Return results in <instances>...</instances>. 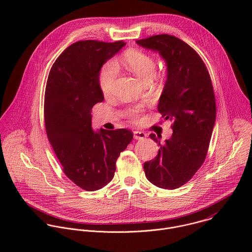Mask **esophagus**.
I'll list each match as a JSON object with an SVG mask.
<instances>
[{"instance_id": "1", "label": "esophagus", "mask_w": 252, "mask_h": 252, "mask_svg": "<svg viewBox=\"0 0 252 252\" xmlns=\"http://www.w3.org/2000/svg\"><path fill=\"white\" fill-rule=\"evenodd\" d=\"M147 133L143 132V131H139V130H134L133 131V137L135 139H142V138H146Z\"/></svg>"}]
</instances>
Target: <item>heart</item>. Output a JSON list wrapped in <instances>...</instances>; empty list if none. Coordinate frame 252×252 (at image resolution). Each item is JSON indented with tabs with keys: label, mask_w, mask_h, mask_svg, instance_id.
<instances>
[{
	"label": "heart",
	"mask_w": 252,
	"mask_h": 252,
	"mask_svg": "<svg viewBox=\"0 0 252 252\" xmlns=\"http://www.w3.org/2000/svg\"><path fill=\"white\" fill-rule=\"evenodd\" d=\"M123 63L142 82L149 83L156 74L157 62L155 58L140 50H128L123 56ZM118 74V67L114 62H107L102 65L98 75V84L100 91L104 94H109L114 87ZM137 110L128 113L131 118H135Z\"/></svg>",
	"instance_id": "b5f03b06"
}]
</instances>
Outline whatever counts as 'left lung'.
I'll use <instances>...</instances> for the list:
<instances>
[{"label":"left lung","instance_id":"8db88e82","mask_svg":"<svg viewBox=\"0 0 252 252\" xmlns=\"http://www.w3.org/2000/svg\"><path fill=\"white\" fill-rule=\"evenodd\" d=\"M158 52L167 65V79L158 110L172 125V135L158 156L143 164L149 181L158 188L175 189L186 185L202 165L212 134L217 104L207 67L199 55L174 35L161 33L136 41Z\"/></svg>","mask_w":252,"mask_h":252}]
</instances>
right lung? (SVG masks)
<instances>
[{
    "instance_id": "1",
    "label": "right lung",
    "mask_w": 252,
    "mask_h": 252,
    "mask_svg": "<svg viewBox=\"0 0 252 252\" xmlns=\"http://www.w3.org/2000/svg\"><path fill=\"white\" fill-rule=\"evenodd\" d=\"M126 44L79 41L51 67L45 92L48 139L64 174L79 188L94 191L114 178L120 154L131 141L126 128L92 129L93 106L103 100L98 84L101 65Z\"/></svg>"
}]
</instances>
